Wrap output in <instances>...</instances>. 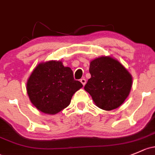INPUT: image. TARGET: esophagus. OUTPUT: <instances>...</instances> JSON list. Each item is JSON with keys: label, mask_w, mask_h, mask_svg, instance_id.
<instances>
[{"label": "esophagus", "mask_w": 155, "mask_h": 155, "mask_svg": "<svg viewBox=\"0 0 155 155\" xmlns=\"http://www.w3.org/2000/svg\"><path fill=\"white\" fill-rule=\"evenodd\" d=\"M80 82L83 84V86H84V84H86V79H84V78H83V79H80Z\"/></svg>", "instance_id": "obj_1"}]
</instances>
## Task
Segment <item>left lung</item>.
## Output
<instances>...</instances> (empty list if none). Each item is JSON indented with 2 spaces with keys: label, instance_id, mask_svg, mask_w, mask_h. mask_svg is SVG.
I'll list each match as a JSON object with an SVG mask.
<instances>
[{
  "label": "left lung",
  "instance_id": "1",
  "mask_svg": "<svg viewBox=\"0 0 155 155\" xmlns=\"http://www.w3.org/2000/svg\"><path fill=\"white\" fill-rule=\"evenodd\" d=\"M91 77L84 86L99 108L110 110L119 107L129 95L132 76L123 64L110 56L91 61Z\"/></svg>",
  "mask_w": 155,
  "mask_h": 155
}]
</instances>
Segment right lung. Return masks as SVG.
<instances>
[{
  "label": "right lung",
  "instance_id": "right-lung-1",
  "mask_svg": "<svg viewBox=\"0 0 155 155\" xmlns=\"http://www.w3.org/2000/svg\"><path fill=\"white\" fill-rule=\"evenodd\" d=\"M73 71L60 61H49L35 67L27 82L31 102L38 110L56 114L70 105L73 95L82 87Z\"/></svg>",
  "mask_w": 155,
  "mask_h": 155
}]
</instances>
